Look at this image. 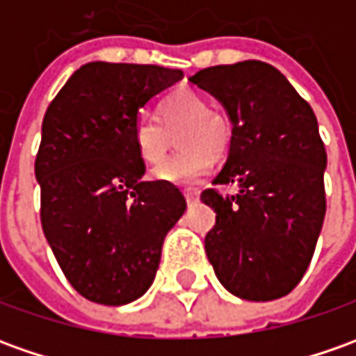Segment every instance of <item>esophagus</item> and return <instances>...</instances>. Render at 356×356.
<instances>
[{
  "instance_id": "obj_1",
  "label": "esophagus",
  "mask_w": 356,
  "mask_h": 356,
  "mask_svg": "<svg viewBox=\"0 0 356 356\" xmlns=\"http://www.w3.org/2000/svg\"><path fill=\"white\" fill-rule=\"evenodd\" d=\"M183 195H185V198H187V204H195V202H198V195H200V193L195 191V188H187Z\"/></svg>"
}]
</instances>
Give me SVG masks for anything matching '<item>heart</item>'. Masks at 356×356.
Instances as JSON below:
<instances>
[{
    "label": "heart",
    "instance_id": "heart-1",
    "mask_svg": "<svg viewBox=\"0 0 356 356\" xmlns=\"http://www.w3.org/2000/svg\"><path fill=\"white\" fill-rule=\"evenodd\" d=\"M162 122L159 123V120ZM179 132L181 149L171 159L163 156ZM232 138V122L226 113L210 108L207 99L191 89H181L159 105V118L147 113L138 115L132 140L140 158L154 165L152 177L168 185H197L212 168V156H222Z\"/></svg>",
    "mask_w": 356,
    "mask_h": 356
}]
</instances>
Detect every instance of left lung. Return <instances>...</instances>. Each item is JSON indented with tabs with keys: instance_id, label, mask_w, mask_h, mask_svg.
<instances>
[{
	"instance_id": "obj_1",
	"label": "left lung",
	"mask_w": 356,
	"mask_h": 356,
	"mask_svg": "<svg viewBox=\"0 0 356 356\" xmlns=\"http://www.w3.org/2000/svg\"><path fill=\"white\" fill-rule=\"evenodd\" d=\"M224 105L232 120L228 159L202 191L216 212L204 249L222 286L267 302L286 296L310 265L325 218L327 154L312 107L277 67L259 60L204 67L188 77Z\"/></svg>"
}]
</instances>
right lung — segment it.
<instances>
[{"mask_svg":"<svg viewBox=\"0 0 356 356\" xmlns=\"http://www.w3.org/2000/svg\"><path fill=\"white\" fill-rule=\"evenodd\" d=\"M183 72L89 62L46 108L35 175L40 222L62 273L83 298L122 306L156 279L161 245L187 209L175 185L144 181L132 127Z\"/></svg>","mask_w":356,"mask_h":356,"instance_id":"right-lung-1","label":"right lung"}]
</instances>
